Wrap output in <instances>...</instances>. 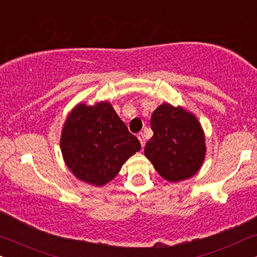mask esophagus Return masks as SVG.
I'll return each mask as SVG.
<instances>
[{
    "label": "esophagus",
    "mask_w": 257,
    "mask_h": 257,
    "mask_svg": "<svg viewBox=\"0 0 257 257\" xmlns=\"http://www.w3.org/2000/svg\"><path fill=\"white\" fill-rule=\"evenodd\" d=\"M138 139H139V141L141 142V146H142V148H143V147H145V143H146L145 135H143L142 133H140V134H138Z\"/></svg>",
    "instance_id": "obj_1"
}]
</instances>
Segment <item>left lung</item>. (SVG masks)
Returning a JSON list of instances; mask_svg holds the SVG:
<instances>
[{"label":"left lung","instance_id":"1","mask_svg":"<svg viewBox=\"0 0 257 257\" xmlns=\"http://www.w3.org/2000/svg\"><path fill=\"white\" fill-rule=\"evenodd\" d=\"M153 138L145 155L156 172L169 182L190 179L206 157V136L194 114L169 103L159 105L152 115Z\"/></svg>","mask_w":257,"mask_h":257}]
</instances>
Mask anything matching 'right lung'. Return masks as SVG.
I'll list each match as a JSON object with an SVG mask.
<instances>
[{
	"instance_id": "1",
	"label": "right lung",
	"mask_w": 257,
	"mask_h": 257,
	"mask_svg": "<svg viewBox=\"0 0 257 257\" xmlns=\"http://www.w3.org/2000/svg\"><path fill=\"white\" fill-rule=\"evenodd\" d=\"M60 147L64 163L82 182L102 187L114 179L141 145L109 102L78 103L64 121Z\"/></svg>"
}]
</instances>
